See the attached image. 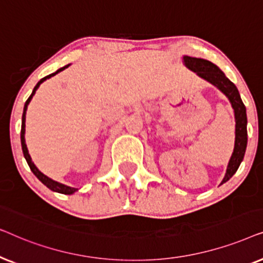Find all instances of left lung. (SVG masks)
I'll return each instance as SVG.
<instances>
[{"label": "left lung", "mask_w": 263, "mask_h": 263, "mask_svg": "<svg viewBox=\"0 0 263 263\" xmlns=\"http://www.w3.org/2000/svg\"><path fill=\"white\" fill-rule=\"evenodd\" d=\"M185 66L197 73L201 78H203L204 80L210 81L211 84L220 89L224 95L228 97L231 105L235 110V118H236V140H235V149L231 156V159L229 161L228 170H226L225 177L222 179V183L229 181L233 175L236 174L237 168L239 167L240 163H242L244 153H246L247 148V112H246V106L240 99L239 92L233 82L229 80L225 77V74L219 69V68L213 64L210 61L202 60V59H195V57L184 56Z\"/></svg>", "instance_id": "1"}]
</instances>
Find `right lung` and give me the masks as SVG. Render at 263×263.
<instances>
[{"instance_id":"right-lung-1","label":"right lung","mask_w":263,"mask_h":263,"mask_svg":"<svg viewBox=\"0 0 263 263\" xmlns=\"http://www.w3.org/2000/svg\"><path fill=\"white\" fill-rule=\"evenodd\" d=\"M68 67H69V64H68V66H66V67H63V68H60L59 70L55 71V73H52V74L48 75V77L43 78L42 80H41V81H38V84L34 86L33 91H32V95H31L30 97H28V99L26 100V103H25V106H24L23 122H21V147H23L24 157H25V159H26L27 164H28V166H30V168H31V171L33 172V174L35 175V177H37V178L39 179V181H41V182L43 183V184L48 186L49 189H51L52 192L61 193V194H67V195H70V194H73L74 192H77L78 189H75V188H71V186H68V185H64V184H62V183H59V182L53 181V179L49 178L48 176H45L44 174H42V172L39 171L37 167H35V165H34L33 163H32V159H31L30 154H28V151H27L26 143H25V120H26V110H27V105H28V104H30L31 99H32V97L34 96L35 91H37L38 87H39V86H41V84H42L43 81H45L46 79H49V78L53 77V75H56L57 73H60V71H62L63 69H66V68H68Z\"/></svg>"}]
</instances>
